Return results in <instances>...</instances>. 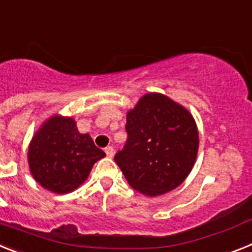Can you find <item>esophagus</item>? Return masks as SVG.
<instances>
[{
  "instance_id": "obj_1",
  "label": "esophagus",
  "mask_w": 252,
  "mask_h": 252,
  "mask_svg": "<svg viewBox=\"0 0 252 252\" xmlns=\"http://www.w3.org/2000/svg\"><path fill=\"white\" fill-rule=\"evenodd\" d=\"M105 153H106V156L111 158V157L114 156V148L111 147V146H109V147L105 148Z\"/></svg>"
}]
</instances>
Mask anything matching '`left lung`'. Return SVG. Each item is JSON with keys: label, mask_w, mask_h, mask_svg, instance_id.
Returning <instances> with one entry per match:
<instances>
[{"label": "left lung", "mask_w": 252, "mask_h": 252, "mask_svg": "<svg viewBox=\"0 0 252 252\" xmlns=\"http://www.w3.org/2000/svg\"><path fill=\"white\" fill-rule=\"evenodd\" d=\"M128 139L114 159L129 185L157 196L178 188L191 171L199 147L195 120L162 94L141 97L126 114Z\"/></svg>", "instance_id": "1"}]
</instances>
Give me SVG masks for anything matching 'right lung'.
<instances>
[{
  "instance_id": "obj_1",
  "label": "right lung",
  "mask_w": 252,
  "mask_h": 252,
  "mask_svg": "<svg viewBox=\"0 0 252 252\" xmlns=\"http://www.w3.org/2000/svg\"><path fill=\"white\" fill-rule=\"evenodd\" d=\"M105 157L90 134H81L72 118L54 115L35 133L28 161L36 183L57 194L77 189L96 161Z\"/></svg>"
}]
</instances>
